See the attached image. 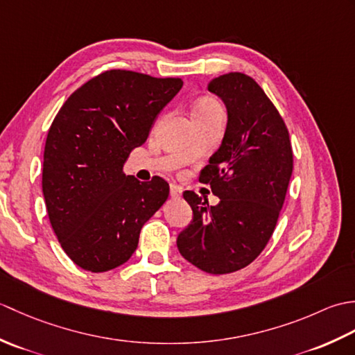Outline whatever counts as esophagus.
Returning a JSON list of instances; mask_svg holds the SVG:
<instances>
[{
    "mask_svg": "<svg viewBox=\"0 0 355 355\" xmlns=\"http://www.w3.org/2000/svg\"><path fill=\"white\" fill-rule=\"evenodd\" d=\"M183 193V189L177 184H171V197L172 198H180Z\"/></svg>",
    "mask_w": 355,
    "mask_h": 355,
    "instance_id": "obj_1",
    "label": "esophagus"
}]
</instances>
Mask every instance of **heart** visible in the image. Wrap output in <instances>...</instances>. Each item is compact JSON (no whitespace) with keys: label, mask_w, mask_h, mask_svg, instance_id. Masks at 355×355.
<instances>
[{"label":"heart","mask_w":355,"mask_h":355,"mask_svg":"<svg viewBox=\"0 0 355 355\" xmlns=\"http://www.w3.org/2000/svg\"><path fill=\"white\" fill-rule=\"evenodd\" d=\"M218 111H221V107L218 105L216 101L212 99V97H201L193 107V114H200V116L214 114V112H218Z\"/></svg>","instance_id":"b5f03b06"}]
</instances>
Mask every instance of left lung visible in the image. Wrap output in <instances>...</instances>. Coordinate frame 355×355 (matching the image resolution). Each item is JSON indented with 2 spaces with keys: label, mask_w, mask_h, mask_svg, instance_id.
Returning a JSON list of instances; mask_svg holds the SVG:
<instances>
[{
  "label": "left lung",
  "mask_w": 355,
  "mask_h": 355,
  "mask_svg": "<svg viewBox=\"0 0 355 355\" xmlns=\"http://www.w3.org/2000/svg\"><path fill=\"white\" fill-rule=\"evenodd\" d=\"M207 89L227 108L221 146L200 173L220 202L209 206L192 191L183 193L193 218L177 247L195 267L225 275L253 262L273 235L291 178L293 150L281 114L250 76L223 74Z\"/></svg>",
  "instance_id": "8db88e82"
}]
</instances>
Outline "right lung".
<instances>
[{"mask_svg": "<svg viewBox=\"0 0 355 355\" xmlns=\"http://www.w3.org/2000/svg\"><path fill=\"white\" fill-rule=\"evenodd\" d=\"M182 87L178 78L110 70L78 88L53 120L42 193L59 244L80 268L102 273L125 263L168 200L163 178L139 182L123 164Z\"/></svg>", "mask_w": 355, "mask_h": 355, "instance_id": "obj_1", "label": "right lung"}]
</instances>
